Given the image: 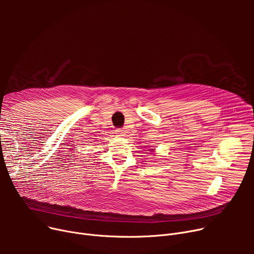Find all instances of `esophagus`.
Returning a JSON list of instances; mask_svg holds the SVG:
<instances>
[{
    "mask_svg": "<svg viewBox=\"0 0 254 254\" xmlns=\"http://www.w3.org/2000/svg\"><path fill=\"white\" fill-rule=\"evenodd\" d=\"M115 131H116V134H118L119 136H124L125 132H126L125 129H123V128H117Z\"/></svg>",
    "mask_w": 254,
    "mask_h": 254,
    "instance_id": "esophagus-1",
    "label": "esophagus"
}]
</instances>
